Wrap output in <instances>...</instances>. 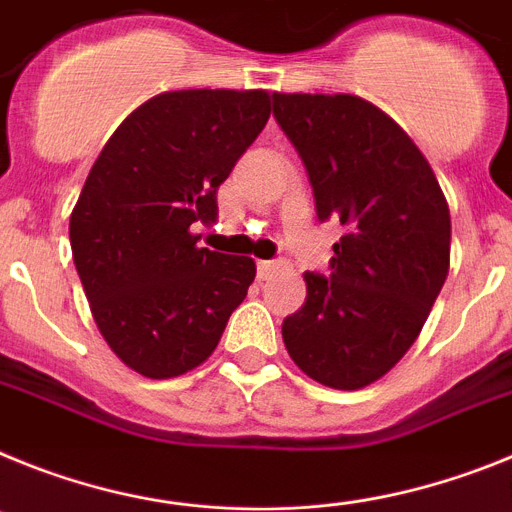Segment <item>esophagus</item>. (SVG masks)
<instances>
[{"label": "esophagus", "mask_w": 512, "mask_h": 512, "mask_svg": "<svg viewBox=\"0 0 512 512\" xmlns=\"http://www.w3.org/2000/svg\"><path fill=\"white\" fill-rule=\"evenodd\" d=\"M283 268V260H260L257 262V275H260L262 281H268L270 275L278 273Z\"/></svg>", "instance_id": "1"}]
</instances>
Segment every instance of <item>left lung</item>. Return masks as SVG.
Returning a JSON list of instances; mask_svg holds the SVG:
<instances>
[{"instance_id": "1", "label": "left lung", "mask_w": 512, "mask_h": 512, "mask_svg": "<svg viewBox=\"0 0 512 512\" xmlns=\"http://www.w3.org/2000/svg\"><path fill=\"white\" fill-rule=\"evenodd\" d=\"M273 115L304 162L317 219L345 229L330 275H304L283 342L314 381L361 389L410 350L446 283V198L410 136L361 97L275 92Z\"/></svg>"}]
</instances>
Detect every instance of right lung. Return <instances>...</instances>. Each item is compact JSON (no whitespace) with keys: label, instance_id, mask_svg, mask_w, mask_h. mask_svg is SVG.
<instances>
[{"label":"right lung","instance_id":"1","mask_svg":"<svg viewBox=\"0 0 512 512\" xmlns=\"http://www.w3.org/2000/svg\"><path fill=\"white\" fill-rule=\"evenodd\" d=\"M268 118L262 90L164 92L92 164L71 211V255L102 337L141 376L201 366L255 281L250 257L198 247L190 226L216 224L219 185Z\"/></svg>","mask_w":512,"mask_h":512}]
</instances>
